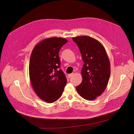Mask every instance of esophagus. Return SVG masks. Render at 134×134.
<instances>
[{"instance_id":"obj_1","label":"esophagus","mask_w":134,"mask_h":134,"mask_svg":"<svg viewBox=\"0 0 134 134\" xmlns=\"http://www.w3.org/2000/svg\"><path fill=\"white\" fill-rule=\"evenodd\" d=\"M74 75V73H72V74H68V77H69V78H70V77H72V76H73Z\"/></svg>"}]
</instances>
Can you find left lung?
I'll return each instance as SVG.
<instances>
[{
  "mask_svg": "<svg viewBox=\"0 0 134 134\" xmlns=\"http://www.w3.org/2000/svg\"><path fill=\"white\" fill-rule=\"evenodd\" d=\"M72 39L77 44L84 62L82 81L76 90L83 99L94 100L107 86L110 74L109 58L103 46L94 38L85 35Z\"/></svg>",
  "mask_w": 134,
  "mask_h": 134,
  "instance_id": "8db88e82",
  "label": "left lung"
}]
</instances>
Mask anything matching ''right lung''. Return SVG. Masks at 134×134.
Returning <instances> with one entry per match:
<instances>
[{
	"label": "right lung",
	"mask_w": 134,
	"mask_h": 134,
	"mask_svg": "<svg viewBox=\"0 0 134 134\" xmlns=\"http://www.w3.org/2000/svg\"><path fill=\"white\" fill-rule=\"evenodd\" d=\"M68 40L62 38L43 40L35 46L31 53L29 74L35 93L41 100L53 103L62 95L67 79L60 69L59 52Z\"/></svg>",
	"instance_id": "add662e5"
}]
</instances>
